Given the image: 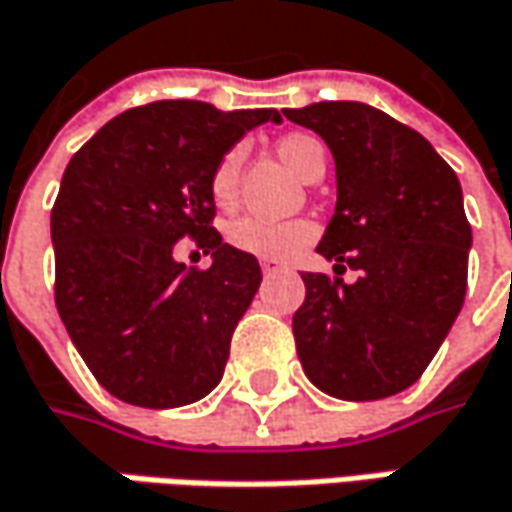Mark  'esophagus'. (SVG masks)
<instances>
[{
	"instance_id": "esophagus-1",
	"label": "esophagus",
	"mask_w": 512,
	"mask_h": 512,
	"mask_svg": "<svg viewBox=\"0 0 512 512\" xmlns=\"http://www.w3.org/2000/svg\"><path fill=\"white\" fill-rule=\"evenodd\" d=\"M260 269H263L266 275H272V272H278V269H281V263H278V260H272V257H263V260H260Z\"/></svg>"
}]
</instances>
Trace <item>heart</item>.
<instances>
[{
	"instance_id": "heart-1",
	"label": "heart",
	"mask_w": 512,
	"mask_h": 512,
	"mask_svg": "<svg viewBox=\"0 0 512 512\" xmlns=\"http://www.w3.org/2000/svg\"><path fill=\"white\" fill-rule=\"evenodd\" d=\"M278 153L301 179H310L313 173L324 170V147L313 136H304V133L284 136L278 141ZM240 165H243V153L228 150L214 167L211 194L217 199V205H231L237 199ZM313 237H316V226L307 223V220H275V217L246 214V217H237L228 226V240H231L234 249L249 252L255 257H272V260L295 255Z\"/></svg>"
}]
</instances>
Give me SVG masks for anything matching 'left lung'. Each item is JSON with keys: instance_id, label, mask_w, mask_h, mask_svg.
Segmentation results:
<instances>
[{"instance_id": "obj_1", "label": "left lung", "mask_w": 512, "mask_h": 512, "mask_svg": "<svg viewBox=\"0 0 512 512\" xmlns=\"http://www.w3.org/2000/svg\"><path fill=\"white\" fill-rule=\"evenodd\" d=\"M324 138L336 162V211L318 243L356 284L304 272L292 316L307 379L339 400L406 391L464 307L472 228L455 170L406 124L359 101L284 109Z\"/></svg>"}]
</instances>
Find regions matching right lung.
Here are the masks:
<instances>
[{
  "label": "right lung",
  "instance_id": "1",
  "mask_svg": "<svg viewBox=\"0 0 512 512\" xmlns=\"http://www.w3.org/2000/svg\"><path fill=\"white\" fill-rule=\"evenodd\" d=\"M278 109L223 112L156 101L121 112L66 167L51 211L57 313L106 391L130 406L176 408L217 388L231 333L260 286L255 255L223 243L211 176ZM182 236L212 252L188 270Z\"/></svg>",
  "mask_w": 512,
  "mask_h": 512
}]
</instances>
